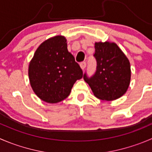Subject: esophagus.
Instances as JSON below:
<instances>
[{
  "instance_id": "1",
  "label": "esophagus",
  "mask_w": 152,
  "mask_h": 152,
  "mask_svg": "<svg viewBox=\"0 0 152 152\" xmlns=\"http://www.w3.org/2000/svg\"><path fill=\"white\" fill-rule=\"evenodd\" d=\"M80 67H81V68H82V70H85V67H86V63H85V62H82V63H81V64H80Z\"/></svg>"
}]
</instances>
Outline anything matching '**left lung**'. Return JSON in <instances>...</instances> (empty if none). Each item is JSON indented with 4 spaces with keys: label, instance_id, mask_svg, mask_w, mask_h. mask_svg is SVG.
Listing matches in <instances>:
<instances>
[{
    "label": "left lung",
    "instance_id": "obj_1",
    "mask_svg": "<svg viewBox=\"0 0 152 152\" xmlns=\"http://www.w3.org/2000/svg\"><path fill=\"white\" fill-rule=\"evenodd\" d=\"M94 57L97 66L95 74L91 78L84 74L96 98L113 101L124 95L131 82V65L129 58L117 44L96 42Z\"/></svg>",
    "mask_w": 152,
    "mask_h": 152
}]
</instances>
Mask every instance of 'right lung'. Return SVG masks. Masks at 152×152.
<instances>
[{
    "mask_svg": "<svg viewBox=\"0 0 152 152\" xmlns=\"http://www.w3.org/2000/svg\"><path fill=\"white\" fill-rule=\"evenodd\" d=\"M29 83L37 96L48 103L67 98L83 73L73 56L67 50V39L56 35L37 48L28 68Z\"/></svg>",
    "mask_w": 152,
    "mask_h": 152,
    "instance_id": "1",
    "label": "right lung"
}]
</instances>
